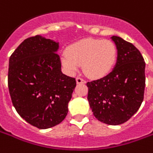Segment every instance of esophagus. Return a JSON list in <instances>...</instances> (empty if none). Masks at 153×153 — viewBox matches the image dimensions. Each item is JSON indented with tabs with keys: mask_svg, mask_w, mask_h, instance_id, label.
Masks as SVG:
<instances>
[{
	"mask_svg": "<svg viewBox=\"0 0 153 153\" xmlns=\"http://www.w3.org/2000/svg\"><path fill=\"white\" fill-rule=\"evenodd\" d=\"M76 82L77 84H84V83H85V80H84L83 78H81V77H77Z\"/></svg>",
	"mask_w": 153,
	"mask_h": 153,
	"instance_id": "34e87169",
	"label": "esophagus"
}]
</instances>
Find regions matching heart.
Wrapping results in <instances>:
<instances>
[{
  "label": "heart",
  "instance_id": "b5f03b06",
  "mask_svg": "<svg viewBox=\"0 0 153 153\" xmlns=\"http://www.w3.org/2000/svg\"><path fill=\"white\" fill-rule=\"evenodd\" d=\"M117 58V48L111 40L84 39L68 47L62 62L69 71H75L79 65L87 76L99 79L114 68Z\"/></svg>",
  "mask_w": 153,
  "mask_h": 153
}]
</instances>
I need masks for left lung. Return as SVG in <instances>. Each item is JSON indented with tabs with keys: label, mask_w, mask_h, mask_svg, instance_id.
Instances as JSON below:
<instances>
[{
	"label": "left lung",
	"mask_w": 153,
	"mask_h": 153,
	"mask_svg": "<svg viewBox=\"0 0 153 153\" xmlns=\"http://www.w3.org/2000/svg\"><path fill=\"white\" fill-rule=\"evenodd\" d=\"M117 48L114 69L99 79L88 82V100L99 121L122 124L139 109L144 98L145 61L132 43L113 36Z\"/></svg>",
	"instance_id": "1"
}]
</instances>
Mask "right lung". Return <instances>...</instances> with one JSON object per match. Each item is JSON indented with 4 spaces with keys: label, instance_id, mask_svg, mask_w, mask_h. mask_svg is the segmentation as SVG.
I'll return each mask as SVG.
<instances>
[{
    "label": "right lung",
    "instance_id": "right-lung-1",
    "mask_svg": "<svg viewBox=\"0 0 153 153\" xmlns=\"http://www.w3.org/2000/svg\"><path fill=\"white\" fill-rule=\"evenodd\" d=\"M58 43L40 36L29 37L10 55L8 88L16 112L28 123L46 129L60 123L76 86L61 72Z\"/></svg>",
    "mask_w": 153,
    "mask_h": 153
}]
</instances>
